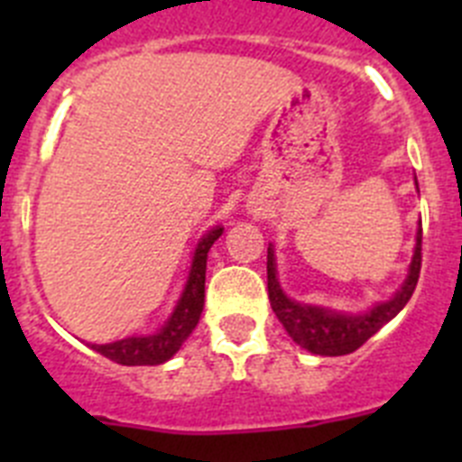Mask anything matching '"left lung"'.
<instances>
[{"instance_id":"obj_1","label":"left lung","mask_w":462,"mask_h":462,"mask_svg":"<svg viewBox=\"0 0 462 462\" xmlns=\"http://www.w3.org/2000/svg\"><path fill=\"white\" fill-rule=\"evenodd\" d=\"M416 189H419V182H416ZM421 222H419L414 254H411L405 282L400 284L398 291L389 300L374 303L373 308L358 314L328 310L321 308V305L298 303V300L289 298L282 291L280 280H277L275 247L268 245V298H271L273 312L284 326L289 337L317 356H345V354L356 352L363 342L373 337L383 324H389L395 314L405 308L407 300L414 293L419 271H421Z\"/></svg>"}]
</instances>
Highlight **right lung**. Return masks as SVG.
Segmentation results:
<instances>
[{"mask_svg":"<svg viewBox=\"0 0 462 462\" xmlns=\"http://www.w3.org/2000/svg\"><path fill=\"white\" fill-rule=\"evenodd\" d=\"M222 226H212L199 238L191 256L189 275L169 319L150 336H129L108 345H92L94 352L120 365H159L178 354L182 342L191 336L203 312L206 300V263L212 243L222 236Z\"/></svg>","mask_w":462,"mask_h":462,"instance_id":"1","label":"right lung"}]
</instances>
